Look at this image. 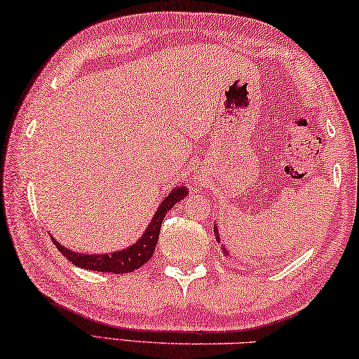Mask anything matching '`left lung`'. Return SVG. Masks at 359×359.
Instances as JSON below:
<instances>
[{
  "mask_svg": "<svg viewBox=\"0 0 359 359\" xmlns=\"http://www.w3.org/2000/svg\"><path fill=\"white\" fill-rule=\"evenodd\" d=\"M212 229H215V235H216V241L217 243H221V236H219V230H217V225L215 224V227H212ZM221 246H222V252H224V255H230V252H229V250L227 249H225L224 248V244H221Z\"/></svg>",
  "mask_w": 359,
  "mask_h": 359,
  "instance_id": "left-lung-1",
  "label": "left lung"
}]
</instances>
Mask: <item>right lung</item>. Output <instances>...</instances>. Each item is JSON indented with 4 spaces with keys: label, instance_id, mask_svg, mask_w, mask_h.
I'll use <instances>...</instances> for the list:
<instances>
[{
    "label": "right lung",
    "instance_id": "obj_1",
    "mask_svg": "<svg viewBox=\"0 0 359 359\" xmlns=\"http://www.w3.org/2000/svg\"><path fill=\"white\" fill-rule=\"evenodd\" d=\"M187 187L180 186L175 187L168 192V196L162 200L159 208L154 212L153 219L148 224L147 230L142 235L140 240L132 244V246L126 248L123 250H116L111 254H80L75 250L67 249L55 240L52 236V241L60 252L66 257L69 262H72L75 266L91 269V271L99 273H113V274H124L132 273L143 266L151 257H153L156 250L157 240H159V231L163 217L167 212L173 208V206L180 202V200L186 198L187 196Z\"/></svg>",
    "mask_w": 359,
    "mask_h": 359
}]
</instances>
